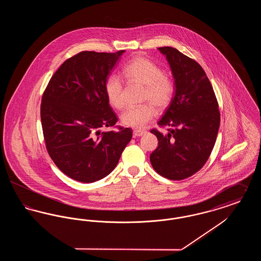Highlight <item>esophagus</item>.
Wrapping results in <instances>:
<instances>
[{
	"label": "esophagus",
	"instance_id": "34e87169",
	"mask_svg": "<svg viewBox=\"0 0 261 261\" xmlns=\"http://www.w3.org/2000/svg\"><path fill=\"white\" fill-rule=\"evenodd\" d=\"M145 133H146V131H145V130H139V129H135V130L133 131V135H134V137L142 136V135H144Z\"/></svg>",
	"mask_w": 261,
	"mask_h": 261
}]
</instances>
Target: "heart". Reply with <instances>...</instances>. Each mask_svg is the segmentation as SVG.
<instances>
[{
	"label": "heart",
	"mask_w": 261,
	"mask_h": 261,
	"mask_svg": "<svg viewBox=\"0 0 261 261\" xmlns=\"http://www.w3.org/2000/svg\"><path fill=\"white\" fill-rule=\"evenodd\" d=\"M122 73L127 80L145 86L143 101L149 102L139 107H129L120 116L123 124L141 129L155 116L154 107L159 110H164L171 103L176 85L171 77L164 74L159 64L144 57H136L130 60L123 66ZM105 92L112 108L116 110L124 108L123 81L118 75L111 74L107 78Z\"/></svg>",
	"instance_id": "1"
}]
</instances>
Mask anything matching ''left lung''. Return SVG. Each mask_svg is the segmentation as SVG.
<instances>
[{
	"instance_id": "1",
	"label": "left lung",
	"mask_w": 261,
	"mask_h": 261,
	"mask_svg": "<svg viewBox=\"0 0 261 261\" xmlns=\"http://www.w3.org/2000/svg\"><path fill=\"white\" fill-rule=\"evenodd\" d=\"M170 64L176 92L159 121L167 134L150 130L159 145L149 156L153 169L170 180L197 173L207 162L220 125V112L211 81L202 67L172 47L159 48Z\"/></svg>"
}]
</instances>
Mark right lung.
<instances>
[{
    "mask_svg": "<svg viewBox=\"0 0 261 261\" xmlns=\"http://www.w3.org/2000/svg\"><path fill=\"white\" fill-rule=\"evenodd\" d=\"M124 50H83L67 59L51 76L41 102V122L48 153L68 177L92 183L117 165L132 129L115 126L105 83ZM116 127L100 133V128Z\"/></svg>",
    "mask_w": 261,
    "mask_h": 261,
    "instance_id": "1",
    "label": "right lung"
}]
</instances>
